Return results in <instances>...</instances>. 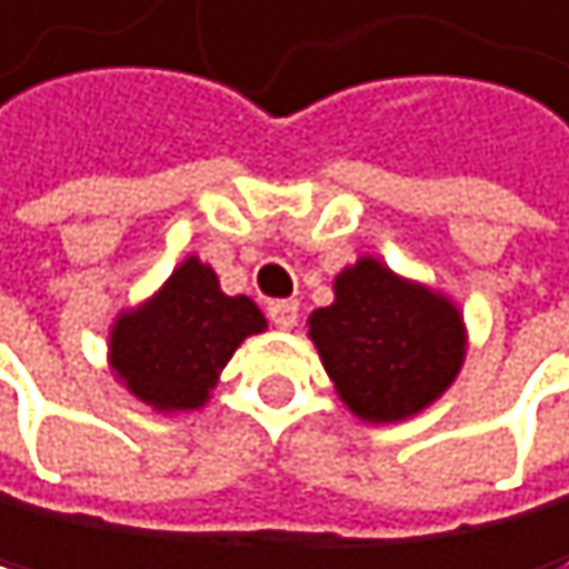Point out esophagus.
<instances>
[{
  "instance_id": "obj_1",
  "label": "esophagus",
  "mask_w": 569,
  "mask_h": 569,
  "mask_svg": "<svg viewBox=\"0 0 569 569\" xmlns=\"http://www.w3.org/2000/svg\"><path fill=\"white\" fill-rule=\"evenodd\" d=\"M297 315H300L297 300H272V305H269V318L276 322V329H293L297 326Z\"/></svg>"
}]
</instances>
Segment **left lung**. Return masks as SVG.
Segmentation results:
<instances>
[{"label": "left lung", "mask_w": 569, "mask_h": 569, "mask_svg": "<svg viewBox=\"0 0 569 569\" xmlns=\"http://www.w3.org/2000/svg\"><path fill=\"white\" fill-rule=\"evenodd\" d=\"M332 293L329 308L311 311L308 336L353 418L407 421L457 382L467 326L446 293L371 254L347 264Z\"/></svg>", "instance_id": "obj_1"}]
</instances>
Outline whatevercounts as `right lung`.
I'll list each match as a JSON object with an SVG mask.
<instances>
[{"label": "right lung", "instance_id": "obj_1", "mask_svg": "<svg viewBox=\"0 0 569 569\" xmlns=\"http://www.w3.org/2000/svg\"><path fill=\"white\" fill-rule=\"evenodd\" d=\"M269 329L251 297H229L212 264L183 258L137 308L116 315L109 368L159 415L201 410L233 350Z\"/></svg>", "mask_w": 569, "mask_h": 569}]
</instances>
